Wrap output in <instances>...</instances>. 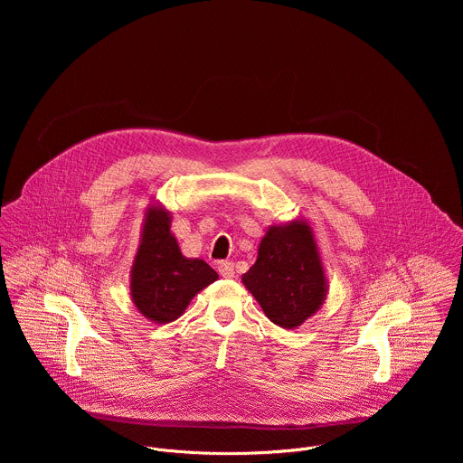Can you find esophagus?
Returning <instances> with one entry per match:
<instances>
[{
  "label": "esophagus",
  "mask_w": 463,
  "mask_h": 463,
  "mask_svg": "<svg viewBox=\"0 0 463 463\" xmlns=\"http://www.w3.org/2000/svg\"><path fill=\"white\" fill-rule=\"evenodd\" d=\"M218 271L223 279H232L234 277V263L232 261H220Z\"/></svg>",
  "instance_id": "obj_1"
}]
</instances>
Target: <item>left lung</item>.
Masks as SVG:
<instances>
[{"mask_svg": "<svg viewBox=\"0 0 463 463\" xmlns=\"http://www.w3.org/2000/svg\"><path fill=\"white\" fill-rule=\"evenodd\" d=\"M241 282L280 327L295 329L313 317L327 297V279L309 222L269 225Z\"/></svg>", "mask_w": 463, "mask_h": 463, "instance_id": "1", "label": "left lung"}]
</instances>
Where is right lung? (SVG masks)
Returning a JSON list of instances; mask_svg holds the SVG:
<instances>
[{
	"label": "right lung",
	"instance_id": "add662e5",
	"mask_svg": "<svg viewBox=\"0 0 463 463\" xmlns=\"http://www.w3.org/2000/svg\"><path fill=\"white\" fill-rule=\"evenodd\" d=\"M172 213L154 202L146 207L141 240L129 269V295L137 311L156 322L179 318L190 300L218 280V273L200 258L183 256L170 231Z\"/></svg>",
	"mask_w": 463,
	"mask_h": 463
}]
</instances>
